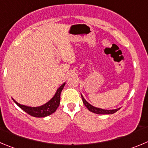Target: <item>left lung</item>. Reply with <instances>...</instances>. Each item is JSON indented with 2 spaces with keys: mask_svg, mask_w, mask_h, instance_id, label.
<instances>
[{
  "mask_svg": "<svg viewBox=\"0 0 148 148\" xmlns=\"http://www.w3.org/2000/svg\"><path fill=\"white\" fill-rule=\"evenodd\" d=\"M81 97H82V102H83L84 105L86 106V107L90 110V112H93L94 114H113L114 113H116L117 110H119L120 108H116V109H114V110H105V109H102V108H96L94 106H91L90 104H89L86 99H84V97H82V95L81 94Z\"/></svg>",
  "mask_w": 148,
  "mask_h": 148,
  "instance_id": "1",
  "label": "left lung"
}]
</instances>
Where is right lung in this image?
<instances>
[{
	"mask_svg": "<svg viewBox=\"0 0 148 148\" xmlns=\"http://www.w3.org/2000/svg\"><path fill=\"white\" fill-rule=\"evenodd\" d=\"M65 84L63 83L59 88L58 89L57 92L55 93L54 97L51 98L50 100L46 104L39 107H29V106L21 105L18 102H16L14 99L13 101L17 104V106H19L23 110L27 113L29 115L32 116L34 117H45L47 116L51 115L54 112H55L56 110L59 107L60 102V94L62 92V90L65 86Z\"/></svg>",
	"mask_w": 148,
	"mask_h": 148,
	"instance_id": "right-lung-1",
	"label": "right lung"
}]
</instances>
